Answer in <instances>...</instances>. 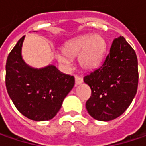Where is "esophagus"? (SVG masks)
I'll return each instance as SVG.
<instances>
[{"instance_id": "1", "label": "esophagus", "mask_w": 146, "mask_h": 146, "mask_svg": "<svg viewBox=\"0 0 146 146\" xmlns=\"http://www.w3.org/2000/svg\"><path fill=\"white\" fill-rule=\"evenodd\" d=\"M75 80H76V84L78 85V84H80L81 83H83V78L80 77V76H76L75 77Z\"/></svg>"}]
</instances>
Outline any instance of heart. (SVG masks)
<instances>
[{
  "label": "heart",
  "mask_w": 146,
  "mask_h": 146,
  "mask_svg": "<svg viewBox=\"0 0 146 146\" xmlns=\"http://www.w3.org/2000/svg\"><path fill=\"white\" fill-rule=\"evenodd\" d=\"M106 48V43L100 35L87 34L78 37L66 44L65 54L58 55L60 62L70 65V58L79 55V62L84 69L91 70L101 62Z\"/></svg>",
  "instance_id": "1"
}]
</instances>
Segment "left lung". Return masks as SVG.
<instances>
[{
    "instance_id": "left-lung-1",
    "label": "left lung",
    "mask_w": 146,
    "mask_h": 146,
    "mask_svg": "<svg viewBox=\"0 0 146 146\" xmlns=\"http://www.w3.org/2000/svg\"><path fill=\"white\" fill-rule=\"evenodd\" d=\"M138 80L135 50L123 36L116 38L101 66L84 77L92 91L86 102L88 114L100 121L120 116L137 93Z\"/></svg>"
}]
</instances>
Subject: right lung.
Masks as SVG:
<instances>
[{
  "mask_svg": "<svg viewBox=\"0 0 146 146\" xmlns=\"http://www.w3.org/2000/svg\"><path fill=\"white\" fill-rule=\"evenodd\" d=\"M25 36L9 53L5 85L9 98L22 115L35 121L53 119L75 84L74 76L61 73L54 66L33 69L25 64L21 49Z\"/></svg>",
  "mask_w": 146,
  "mask_h": 146,
  "instance_id": "obj_1",
  "label": "right lung"
}]
</instances>
